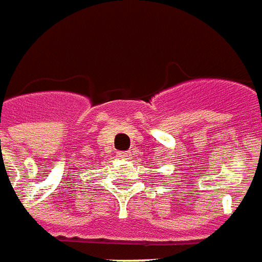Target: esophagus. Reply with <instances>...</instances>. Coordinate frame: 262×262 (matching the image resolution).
Segmentation results:
<instances>
[{
  "instance_id": "34e87169",
  "label": "esophagus",
  "mask_w": 262,
  "mask_h": 262,
  "mask_svg": "<svg viewBox=\"0 0 262 262\" xmlns=\"http://www.w3.org/2000/svg\"><path fill=\"white\" fill-rule=\"evenodd\" d=\"M118 156L121 157V158H125V160H130L132 156H133V152L130 150L129 151H121V152H118Z\"/></svg>"
}]
</instances>
